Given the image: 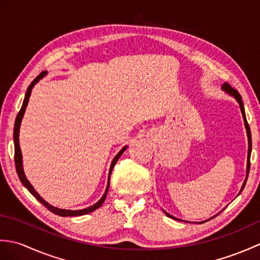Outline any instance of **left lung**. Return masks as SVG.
I'll list each match as a JSON object with an SVG mask.
<instances>
[{
  "label": "left lung",
  "instance_id": "1",
  "mask_svg": "<svg viewBox=\"0 0 260 260\" xmlns=\"http://www.w3.org/2000/svg\"><path fill=\"white\" fill-rule=\"evenodd\" d=\"M222 89L228 93V95H230V96H233L236 101H237V103L239 104V107H240V110H241V114H242V118H244V123H245V127H246V132H247V137H248V155H247V172H246V179H245V181H244V183H242V186H241V189H240V191H239V193H238V196L241 193V191L244 190V187H245V185H246V182H247V179H248V174H249V169H250V154H251V133H250V127H249V125H248V123H247V119H246V114H245V107H244V103H242V101H241V96H240V93L237 91L236 89H234L233 87H231L229 84H227V82H225V84H223V86H222ZM164 211V210H163ZM164 213L168 215L169 218H171V219H174V220H179V221H183V220H181V219H178V218H175V217H173V215H171L170 213H168L167 211H164ZM220 213V212H219ZM217 215V214H215ZM215 215H213V217H211L210 219H207V220H204V221H200V222H192V223H203V222H207V221H209V220H211L212 218H214ZM184 222H190V221H184ZM191 223V222H190Z\"/></svg>",
  "mask_w": 260,
  "mask_h": 260
}]
</instances>
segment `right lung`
Wrapping results in <instances>:
<instances>
[{"label":"right lung","instance_id":"obj_1","mask_svg":"<svg viewBox=\"0 0 260 260\" xmlns=\"http://www.w3.org/2000/svg\"><path fill=\"white\" fill-rule=\"evenodd\" d=\"M47 76V71H43L40 75H39L37 78L31 82V85L27 87V90L25 93V97H24V101L23 104H22V107L20 109V112L16 116V119H15V123H14V132H13V140H14V162H15V169H16V172H18L19 175V179L22 182V184H23L31 194L35 197L39 202H41L43 206H45L47 209L50 210L51 212H53L54 214H58V215H61V217H78V215H84V214H88L92 211H95L99 207L102 206L104 203L105 199H106L107 196V192H108V187H109V179H110V174H112V171L115 167L116 162L118 161V158L121 156V154H123L126 148L127 145H125L121 150L116 154V156L113 158L112 163H110V168H109V172H108V182H107V186H106V190H105L103 197L101 198V200H98L95 204H92V206L85 208V209H79V210H69V209H60L57 207H53L51 206L50 203L47 202L45 199L42 197H40V194L35 190V187L32 186V184L29 182V180L26 179V176L24 174V170H23V161H22V153H21V148H20V142H19V135H20V126H21V121L22 118H23L24 113H25V108L27 106V103H29V98L31 96V91L33 89V87H35L39 81H40L42 78H45Z\"/></svg>","mask_w":260,"mask_h":260}]
</instances>
